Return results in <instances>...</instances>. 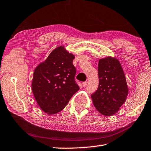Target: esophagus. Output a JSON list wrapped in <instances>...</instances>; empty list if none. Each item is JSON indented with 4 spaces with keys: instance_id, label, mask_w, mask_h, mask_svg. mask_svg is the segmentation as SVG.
Masks as SVG:
<instances>
[{
    "instance_id": "obj_1",
    "label": "esophagus",
    "mask_w": 151,
    "mask_h": 151,
    "mask_svg": "<svg viewBox=\"0 0 151 151\" xmlns=\"http://www.w3.org/2000/svg\"><path fill=\"white\" fill-rule=\"evenodd\" d=\"M87 83H88L87 81H84V82H83V83H81V85H82V86H83V87H85L87 86Z\"/></svg>"
}]
</instances>
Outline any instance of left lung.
<instances>
[{
    "label": "left lung",
    "instance_id": "1",
    "mask_svg": "<svg viewBox=\"0 0 151 151\" xmlns=\"http://www.w3.org/2000/svg\"><path fill=\"white\" fill-rule=\"evenodd\" d=\"M99 85L91 95L93 105L101 114L110 116L120 109L128 95L124 70L116 58L100 59L98 65Z\"/></svg>",
    "mask_w": 151,
    "mask_h": 151
}]
</instances>
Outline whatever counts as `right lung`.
I'll list each match as a JSON object with an SVG mask.
<instances>
[{
    "label": "right lung",
    "instance_id": "obj_1",
    "mask_svg": "<svg viewBox=\"0 0 151 151\" xmlns=\"http://www.w3.org/2000/svg\"><path fill=\"white\" fill-rule=\"evenodd\" d=\"M75 56L60 46L35 68L31 82L32 92L41 109L49 115L60 112L79 89L74 77Z\"/></svg>",
    "mask_w": 151,
    "mask_h": 151
}]
</instances>
